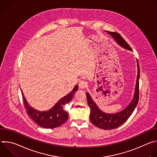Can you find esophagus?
<instances>
[{"label": "esophagus", "instance_id": "obj_1", "mask_svg": "<svg viewBox=\"0 0 157 157\" xmlns=\"http://www.w3.org/2000/svg\"><path fill=\"white\" fill-rule=\"evenodd\" d=\"M79 87L81 89H84L86 87H87V83L84 80H80L78 82Z\"/></svg>", "mask_w": 157, "mask_h": 157}]
</instances>
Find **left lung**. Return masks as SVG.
I'll use <instances>...</instances> for the list:
<instances>
[{
	"mask_svg": "<svg viewBox=\"0 0 157 157\" xmlns=\"http://www.w3.org/2000/svg\"><path fill=\"white\" fill-rule=\"evenodd\" d=\"M107 32L113 36L122 48L130 51H132L129 44L125 41L121 35L117 32ZM138 75L136 81V86L133 98L129 105L124 110L116 114H107L102 111L94 101L93 100L90 94L86 93V97L88 105L91 109L90 121L93 125L104 130H110L117 128L122 125L131 116L134 109H136L139 99V78H140V69L137 61Z\"/></svg>",
	"mask_w": 157,
	"mask_h": 157,
	"instance_id": "8db88e82",
	"label": "left lung"
}]
</instances>
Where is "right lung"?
<instances>
[{"instance_id":"right-lung-1","label":"right lung","mask_w":157,"mask_h":157,"mask_svg":"<svg viewBox=\"0 0 157 157\" xmlns=\"http://www.w3.org/2000/svg\"><path fill=\"white\" fill-rule=\"evenodd\" d=\"M78 89V86L76 85L71 92L61 98L52 109L47 111H39L32 107L27 102L21 90V93L25 108L30 117L41 127L54 128L63 125L68 120V114L63 109V107L72 100Z\"/></svg>"}]
</instances>
